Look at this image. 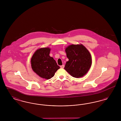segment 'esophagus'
Instances as JSON below:
<instances>
[{
    "label": "esophagus",
    "instance_id": "esophagus-1",
    "mask_svg": "<svg viewBox=\"0 0 121 121\" xmlns=\"http://www.w3.org/2000/svg\"><path fill=\"white\" fill-rule=\"evenodd\" d=\"M60 68H62V69H63V68H64V65H62L60 66Z\"/></svg>",
    "mask_w": 121,
    "mask_h": 121
}]
</instances>
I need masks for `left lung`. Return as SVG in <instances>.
Here are the masks:
<instances>
[{"instance_id": "obj_1", "label": "left lung", "mask_w": 121, "mask_h": 121, "mask_svg": "<svg viewBox=\"0 0 121 121\" xmlns=\"http://www.w3.org/2000/svg\"><path fill=\"white\" fill-rule=\"evenodd\" d=\"M67 57L69 59L64 69L70 75L79 78L85 75L92 64V58L86 48L81 45H71L65 49Z\"/></svg>"}]
</instances>
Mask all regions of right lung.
Masks as SVG:
<instances>
[{
    "instance_id": "obj_1",
    "label": "right lung",
    "mask_w": 121,
    "mask_h": 121,
    "mask_svg": "<svg viewBox=\"0 0 121 121\" xmlns=\"http://www.w3.org/2000/svg\"><path fill=\"white\" fill-rule=\"evenodd\" d=\"M50 49L41 48L35 52L32 57V68L41 78L47 79L52 78L60 67L56 61L49 56Z\"/></svg>"
}]
</instances>
